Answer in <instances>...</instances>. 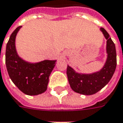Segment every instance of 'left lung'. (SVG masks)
Wrapping results in <instances>:
<instances>
[{
  "instance_id": "1",
  "label": "left lung",
  "mask_w": 123,
  "mask_h": 123,
  "mask_svg": "<svg viewBox=\"0 0 123 123\" xmlns=\"http://www.w3.org/2000/svg\"><path fill=\"white\" fill-rule=\"evenodd\" d=\"M107 40V59L103 67L99 71L90 74L77 73L68 65L66 74L72 90L77 93L84 95H92L101 90L110 81L116 67V51L115 44L109 33L101 28Z\"/></svg>"
}]
</instances>
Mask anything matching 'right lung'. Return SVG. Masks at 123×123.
<instances>
[{
	"label": "right lung",
	"mask_w": 123,
	"mask_h": 123,
	"mask_svg": "<svg viewBox=\"0 0 123 123\" xmlns=\"http://www.w3.org/2000/svg\"><path fill=\"white\" fill-rule=\"evenodd\" d=\"M22 26L12 33L6 46L5 64L9 76L18 88L25 94L33 96L47 90L49 76L57 60H43L31 63L21 58L17 53L16 37Z\"/></svg>",
	"instance_id": "add662e5"
}]
</instances>
